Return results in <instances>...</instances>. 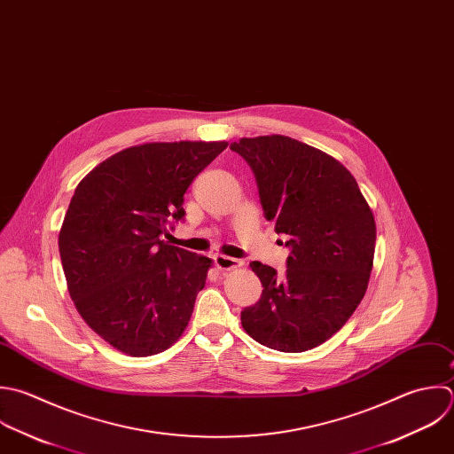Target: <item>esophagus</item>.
I'll return each mask as SVG.
<instances>
[{"label":"esophagus","mask_w":454,"mask_h":454,"mask_svg":"<svg viewBox=\"0 0 454 454\" xmlns=\"http://www.w3.org/2000/svg\"><path fill=\"white\" fill-rule=\"evenodd\" d=\"M214 263L219 270H231V269H239L242 265L240 260L231 258V256H224V254H215Z\"/></svg>","instance_id":"esophagus-1"}]
</instances>
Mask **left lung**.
I'll use <instances>...</instances> for the list:
<instances>
[{"label":"left lung","instance_id":"left-lung-1","mask_svg":"<svg viewBox=\"0 0 454 454\" xmlns=\"http://www.w3.org/2000/svg\"><path fill=\"white\" fill-rule=\"evenodd\" d=\"M251 166L267 221L286 235V274L251 262L263 292L242 311L244 331L279 352H306L336 334L361 304L373 269L377 226L352 173L288 136L231 143Z\"/></svg>","mask_w":454,"mask_h":454}]
</instances>
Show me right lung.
<instances>
[{"label":"right lung","mask_w":454,"mask_h":454,"mask_svg":"<svg viewBox=\"0 0 454 454\" xmlns=\"http://www.w3.org/2000/svg\"><path fill=\"white\" fill-rule=\"evenodd\" d=\"M226 141L145 143L95 166L75 187L58 246L82 320L113 348L148 357L185 331L212 260L160 240L184 194Z\"/></svg>","instance_id":"right-lung-1"}]
</instances>
